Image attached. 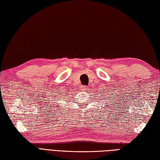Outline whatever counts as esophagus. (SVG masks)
<instances>
[{
	"label": "esophagus",
	"instance_id": "obj_1",
	"mask_svg": "<svg viewBox=\"0 0 160 160\" xmlns=\"http://www.w3.org/2000/svg\"><path fill=\"white\" fill-rule=\"evenodd\" d=\"M87 86H84H84H82V89H83V90L86 89H87Z\"/></svg>",
	"mask_w": 160,
	"mask_h": 160
}]
</instances>
